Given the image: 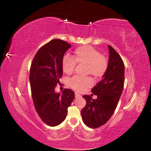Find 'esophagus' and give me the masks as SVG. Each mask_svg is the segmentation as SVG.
Listing matches in <instances>:
<instances>
[{
    "label": "esophagus",
    "mask_w": 151,
    "mask_h": 151,
    "mask_svg": "<svg viewBox=\"0 0 151 151\" xmlns=\"http://www.w3.org/2000/svg\"><path fill=\"white\" fill-rule=\"evenodd\" d=\"M81 97V96L80 94H77V93H75V98H79Z\"/></svg>",
    "instance_id": "1"
}]
</instances>
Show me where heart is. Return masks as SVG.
I'll list each match as a JSON object with an SVG mask.
<instances>
[{
  "instance_id": "heart-1",
  "label": "heart",
  "mask_w": 151,
  "mask_h": 151,
  "mask_svg": "<svg viewBox=\"0 0 151 151\" xmlns=\"http://www.w3.org/2000/svg\"><path fill=\"white\" fill-rule=\"evenodd\" d=\"M86 64V74L94 77H101L106 73L108 67V61L98 50L88 45L77 48L74 51V58L65 55L62 58V68L63 72L71 74L74 72L76 63ZM70 87L77 92H83L92 85L90 77L74 76L68 81Z\"/></svg>"
}]
</instances>
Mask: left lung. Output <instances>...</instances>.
Masks as SVG:
<instances>
[{"instance_id": "8db88e82", "label": "left lung", "mask_w": 151, "mask_h": 151, "mask_svg": "<svg viewBox=\"0 0 151 151\" xmlns=\"http://www.w3.org/2000/svg\"><path fill=\"white\" fill-rule=\"evenodd\" d=\"M108 48V69L103 79L91 89V93L98 96L97 99H92L90 95L83 96L86 105L81 110L82 118L85 124L92 129L103 125L111 117L124 85V63L115 49L110 45Z\"/></svg>"}]
</instances>
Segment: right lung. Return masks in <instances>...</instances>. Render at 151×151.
Here are the masks:
<instances>
[{
  "instance_id": "add662e5",
  "label": "right lung",
  "mask_w": 151,
  "mask_h": 151,
  "mask_svg": "<svg viewBox=\"0 0 151 151\" xmlns=\"http://www.w3.org/2000/svg\"><path fill=\"white\" fill-rule=\"evenodd\" d=\"M70 47L60 39L50 41L38 50L30 67L31 96L35 109L42 121L51 127L64 120L75 98L70 89H64L62 94L55 93L63 74L62 58Z\"/></svg>"
}]
</instances>
